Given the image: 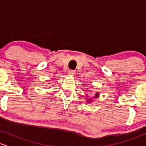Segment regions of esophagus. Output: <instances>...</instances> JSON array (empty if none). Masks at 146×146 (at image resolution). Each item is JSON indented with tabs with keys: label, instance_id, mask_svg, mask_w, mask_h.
I'll list each match as a JSON object with an SVG mask.
<instances>
[{
	"label": "esophagus",
	"instance_id": "obj_1",
	"mask_svg": "<svg viewBox=\"0 0 146 146\" xmlns=\"http://www.w3.org/2000/svg\"><path fill=\"white\" fill-rule=\"evenodd\" d=\"M75 74V72L74 71V70H70L68 71V74H70V75H74Z\"/></svg>",
	"mask_w": 146,
	"mask_h": 146
}]
</instances>
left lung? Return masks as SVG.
<instances>
[{"mask_svg":"<svg viewBox=\"0 0 146 146\" xmlns=\"http://www.w3.org/2000/svg\"><path fill=\"white\" fill-rule=\"evenodd\" d=\"M98 94H96V97H98Z\"/></svg>","mask_w":146,"mask_h":146,"instance_id":"obj_1","label":"left lung"}]
</instances>
